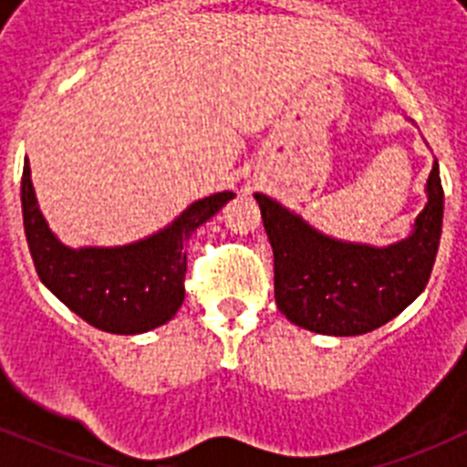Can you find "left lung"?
I'll return each instance as SVG.
<instances>
[{"instance_id":"1","label":"left lung","mask_w":467,"mask_h":467,"mask_svg":"<svg viewBox=\"0 0 467 467\" xmlns=\"http://www.w3.org/2000/svg\"><path fill=\"white\" fill-rule=\"evenodd\" d=\"M426 205L390 245L341 241L266 193H254L274 247L275 304L290 323L327 337H358L410 306L426 290L442 236L444 192L432 161Z\"/></svg>"}]
</instances>
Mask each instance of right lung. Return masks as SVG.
Returning a JSON list of instances; mask_svg holds the SVG:
<instances>
[{
    "instance_id": "add662e5",
    "label": "right lung",
    "mask_w": 467,
    "mask_h": 467,
    "mask_svg": "<svg viewBox=\"0 0 467 467\" xmlns=\"http://www.w3.org/2000/svg\"><path fill=\"white\" fill-rule=\"evenodd\" d=\"M234 196L198 198L171 224L126 245L69 247L41 213L27 159L20 182L25 236L41 283L69 311L109 334H142L175 317L184 301V241Z\"/></svg>"
}]
</instances>
